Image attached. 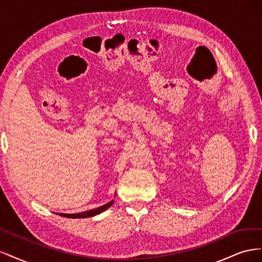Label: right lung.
<instances>
[{
  "label": "right lung",
  "mask_w": 262,
  "mask_h": 262,
  "mask_svg": "<svg viewBox=\"0 0 262 262\" xmlns=\"http://www.w3.org/2000/svg\"><path fill=\"white\" fill-rule=\"evenodd\" d=\"M114 203V200L110 201L109 203L102 205V207H99L97 209H93L90 211H85L82 213H76V214H63V213H59V215L64 216V217H72V219H83V217H91L94 215H97V214L104 212L105 210H107L109 207H112Z\"/></svg>",
  "instance_id": "obj_1"
}]
</instances>
